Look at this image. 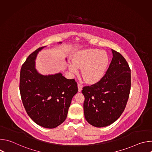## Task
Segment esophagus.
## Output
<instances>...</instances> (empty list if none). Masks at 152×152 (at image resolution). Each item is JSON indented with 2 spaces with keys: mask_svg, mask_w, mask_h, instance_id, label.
Returning a JSON list of instances; mask_svg holds the SVG:
<instances>
[{
  "mask_svg": "<svg viewBox=\"0 0 152 152\" xmlns=\"http://www.w3.org/2000/svg\"><path fill=\"white\" fill-rule=\"evenodd\" d=\"M77 87H78V91L80 92L82 89V86L80 83H77Z\"/></svg>",
  "mask_w": 152,
  "mask_h": 152,
  "instance_id": "esophagus-1",
  "label": "esophagus"
}]
</instances>
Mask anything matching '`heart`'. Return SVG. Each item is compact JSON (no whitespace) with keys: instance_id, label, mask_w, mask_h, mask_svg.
<instances>
[{"instance_id":"b5f03b06","label":"heart","mask_w":152,"mask_h":152,"mask_svg":"<svg viewBox=\"0 0 152 152\" xmlns=\"http://www.w3.org/2000/svg\"><path fill=\"white\" fill-rule=\"evenodd\" d=\"M73 64L69 65L71 72L76 73L82 69L84 80L89 83L99 81L104 76L109 62V58L104 52L97 49H85L77 52L73 58Z\"/></svg>"}]
</instances>
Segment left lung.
<instances>
[{
  "instance_id": "obj_1",
  "label": "left lung",
  "mask_w": 152,
  "mask_h": 152,
  "mask_svg": "<svg viewBox=\"0 0 152 152\" xmlns=\"http://www.w3.org/2000/svg\"><path fill=\"white\" fill-rule=\"evenodd\" d=\"M113 59L106 74L97 83L85 86L83 111L86 120L97 127L109 126L124 111L131 91V69L125 58L112 49Z\"/></svg>"
}]
</instances>
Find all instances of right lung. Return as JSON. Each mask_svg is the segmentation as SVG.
<instances>
[{
	"label": "right lung",
	"instance_id": "add662e5",
	"mask_svg": "<svg viewBox=\"0 0 152 152\" xmlns=\"http://www.w3.org/2000/svg\"><path fill=\"white\" fill-rule=\"evenodd\" d=\"M44 48L30 54L21 66L20 92L30 118L40 126L53 129L66 119L72 99L78 89L74 79H67L61 73L48 76L38 73L35 60Z\"/></svg>",
	"mask_w": 152,
	"mask_h": 152
}]
</instances>
